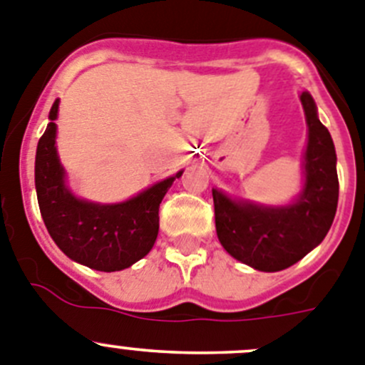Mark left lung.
Wrapping results in <instances>:
<instances>
[{"label": "left lung", "instance_id": "8db88e82", "mask_svg": "<svg viewBox=\"0 0 365 365\" xmlns=\"http://www.w3.org/2000/svg\"><path fill=\"white\" fill-rule=\"evenodd\" d=\"M308 120L306 182L290 207H257L232 202L212 189L220 243L241 263L261 272H279L301 261L321 243L339 203L336 155L328 128L317 117L312 95H301Z\"/></svg>", "mask_w": 365, "mask_h": 365}]
</instances>
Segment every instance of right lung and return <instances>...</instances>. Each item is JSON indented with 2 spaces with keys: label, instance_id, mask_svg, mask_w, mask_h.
Instances as JSON below:
<instances>
[{
  "label": "right lung",
  "instance_id": "right-lung-1",
  "mask_svg": "<svg viewBox=\"0 0 365 365\" xmlns=\"http://www.w3.org/2000/svg\"><path fill=\"white\" fill-rule=\"evenodd\" d=\"M59 101L50 110V124L36 153V190L41 216L57 247L81 264L101 272L131 267L155 245L158 209L176 176L156 183L129 202L117 205L77 200L64 185V171L56 151V118Z\"/></svg>",
  "mask_w": 365,
  "mask_h": 365
}]
</instances>
